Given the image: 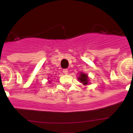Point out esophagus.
<instances>
[{"instance_id": "esophagus-1", "label": "esophagus", "mask_w": 133, "mask_h": 133, "mask_svg": "<svg viewBox=\"0 0 133 133\" xmlns=\"http://www.w3.org/2000/svg\"><path fill=\"white\" fill-rule=\"evenodd\" d=\"M63 72H64V74H65V75H67V74H68V70H67V69H63Z\"/></svg>"}]
</instances>
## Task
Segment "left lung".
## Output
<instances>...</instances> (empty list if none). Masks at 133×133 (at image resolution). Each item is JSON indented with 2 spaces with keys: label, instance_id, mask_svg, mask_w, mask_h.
<instances>
[{
  "label": "left lung",
  "instance_id": "1",
  "mask_svg": "<svg viewBox=\"0 0 133 133\" xmlns=\"http://www.w3.org/2000/svg\"><path fill=\"white\" fill-rule=\"evenodd\" d=\"M78 79L79 80L80 82L83 83L84 85L89 84V77H88V75H86V74L81 72Z\"/></svg>",
  "mask_w": 133,
  "mask_h": 133
}]
</instances>
